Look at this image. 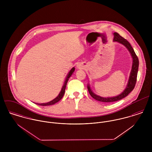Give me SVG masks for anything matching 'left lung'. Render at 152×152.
Masks as SVG:
<instances>
[{"mask_svg": "<svg viewBox=\"0 0 152 152\" xmlns=\"http://www.w3.org/2000/svg\"><path fill=\"white\" fill-rule=\"evenodd\" d=\"M114 35V39L113 41L114 42H117L119 43L122 44L124 45L129 51L131 56L133 58V64L132 66V70L130 72V77L129 79V81L128 83V86H126V89L124 91L122 94L120 95L114 96V97H110V98H103L101 96H99L98 95H95L94 94L91 89L89 85H88V90L91 95V96L95 99L100 101V102H115L118 101L119 100H121L123 99L124 98L126 97L130 92L134 89L135 87L136 83V80H137V71H138V67H139V60L138 57L136 56V53L134 51V50L133 49L132 47L131 46L130 44L124 37L121 36L119 34H118L116 32H115L113 33Z\"/></svg>", "mask_w": 152, "mask_h": 152, "instance_id": "8db88e82", "label": "left lung"}]
</instances>
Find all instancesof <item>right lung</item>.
Segmentation results:
<instances>
[{"label":"right lung","instance_id":"add662e5","mask_svg":"<svg viewBox=\"0 0 152 152\" xmlns=\"http://www.w3.org/2000/svg\"><path fill=\"white\" fill-rule=\"evenodd\" d=\"M75 70V68L73 67L71 70L69 72L68 74L66 76V80H65V83H64V84L63 86V87H62V89H61V92H60V94H58V95L53 100L51 101L50 102H48L47 103H45V104H36H36H37V105H42V106H48V105H53L57 102H58L59 101H60L61 99V98L63 97L64 95V93H65V88H66V84H67V82L69 80V78L71 76V75L72 74V73L74 72Z\"/></svg>","mask_w":152,"mask_h":152}]
</instances>
